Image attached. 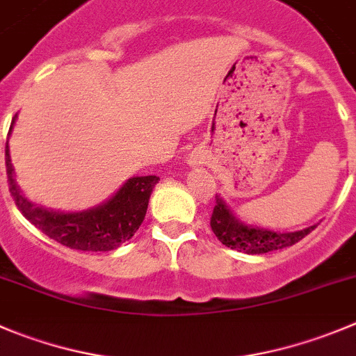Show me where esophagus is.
Wrapping results in <instances>:
<instances>
[{
    "label": "esophagus",
    "mask_w": 356,
    "mask_h": 356,
    "mask_svg": "<svg viewBox=\"0 0 356 356\" xmlns=\"http://www.w3.org/2000/svg\"><path fill=\"white\" fill-rule=\"evenodd\" d=\"M191 164H194V165L202 164V159L199 157V155H192V157H191Z\"/></svg>",
    "instance_id": "obj_1"
}]
</instances>
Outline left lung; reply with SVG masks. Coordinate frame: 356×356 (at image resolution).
<instances>
[{
  "label": "left lung",
  "instance_id": "left-lung-1",
  "mask_svg": "<svg viewBox=\"0 0 356 356\" xmlns=\"http://www.w3.org/2000/svg\"><path fill=\"white\" fill-rule=\"evenodd\" d=\"M215 208H213L211 220V231L218 238L222 245L229 246L232 250H239V252L250 253V255H259V253L274 252V250H283L289 246L296 245L300 239L306 238L311 231L316 229V225H311L307 229L296 232H274L267 231V229H260V227L245 225L239 222L231 211V208L227 206L220 195L215 199Z\"/></svg>",
  "mask_w": 356,
  "mask_h": 356
}]
</instances>
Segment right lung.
<instances>
[{"instance_id": "right-lung-1", "label": "right lung", "mask_w": 356, "mask_h": 356, "mask_svg": "<svg viewBox=\"0 0 356 356\" xmlns=\"http://www.w3.org/2000/svg\"><path fill=\"white\" fill-rule=\"evenodd\" d=\"M15 118L17 115L13 117L8 134L12 133ZM8 152L6 141L5 164L8 191L19 211L54 241L82 252H110L118 248L122 243L129 241L143 223L148 199L155 185L159 184V176H134L125 181L120 191L104 204L79 213L54 211L33 204L24 197L13 178Z\"/></svg>"}]
</instances>
